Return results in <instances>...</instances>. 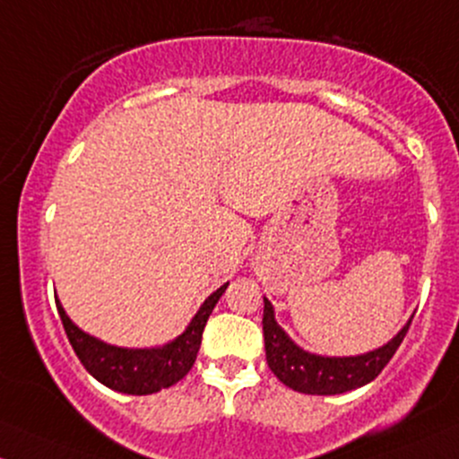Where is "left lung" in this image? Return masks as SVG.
Here are the masks:
<instances>
[{
  "label": "left lung",
  "instance_id": "1",
  "mask_svg": "<svg viewBox=\"0 0 459 459\" xmlns=\"http://www.w3.org/2000/svg\"><path fill=\"white\" fill-rule=\"evenodd\" d=\"M264 340L265 359L270 370L283 381L287 387L303 394H342L370 384L387 361L394 357L403 337L410 329L411 320L399 331V335L381 349L357 357H320L311 355L294 344L287 333L276 325L274 309L270 300L264 299Z\"/></svg>",
  "mask_w": 459,
  "mask_h": 459
}]
</instances>
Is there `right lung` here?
I'll return each instance as SVG.
<instances>
[{
  "instance_id": "add662e5",
  "label": "right lung",
  "mask_w": 459,
  "mask_h": 459,
  "mask_svg": "<svg viewBox=\"0 0 459 459\" xmlns=\"http://www.w3.org/2000/svg\"><path fill=\"white\" fill-rule=\"evenodd\" d=\"M226 287H229V283L213 291L204 300V305L200 307L195 318L191 320L187 331L176 337L174 342H169L168 346H163V349H117V346L104 344V342L80 331L69 320V316L65 314L58 300L56 307L60 320H63L65 333H67L75 355L82 361L84 368L110 390L143 396L178 384L191 370L195 355L200 351L206 320H209L211 311L218 305Z\"/></svg>"
}]
</instances>
